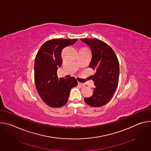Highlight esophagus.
I'll return each mask as SVG.
<instances>
[{
  "instance_id": "esophagus-1",
  "label": "esophagus",
  "mask_w": 151,
  "mask_h": 151,
  "mask_svg": "<svg viewBox=\"0 0 151 151\" xmlns=\"http://www.w3.org/2000/svg\"><path fill=\"white\" fill-rule=\"evenodd\" d=\"M78 85H80V86H81V87H83V86H85V84L83 83H81V82H78Z\"/></svg>"
}]
</instances>
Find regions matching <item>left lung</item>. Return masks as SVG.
<instances>
[{
  "label": "left lung",
  "mask_w": 151,
  "mask_h": 151,
  "mask_svg": "<svg viewBox=\"0 0 151 151\" xmlns=\"http://www.w3.org/2000/svg\"><path fill=\"white\" fill-rule=\"evenodd\" d=\"M90 48L92 58L89 68L95 70L91 76L96 86L93 95L84 99L85 102L93 107H100L112 99L118 83L119 65L116 55L104 42L97 39H81Z\"/></svg>",
  "instance_id": "left-lung-1"
}]
</instances>
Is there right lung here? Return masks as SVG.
I'll return each instance as SVG.
<instances>
[{
	"label": "right lung",
	"instance_id": "right-lung-1",
	"mask_svg": "<svg viewBox=\"0 0 151 151\" xmlns=\"http://www.w3.org/2000/svg\"><path fill=\"white\" fill-rule=\"evenodd\" d=\"M77 39H54L44 43L35 61V82L37 91L47 105L60 107L65 104L70 91L78 85L74 77L58 79L57 72L62 65V50L74 44Z\"/></svg>",
	"mask_w": 151,
	"mask_h": 151
}]
</instances>
